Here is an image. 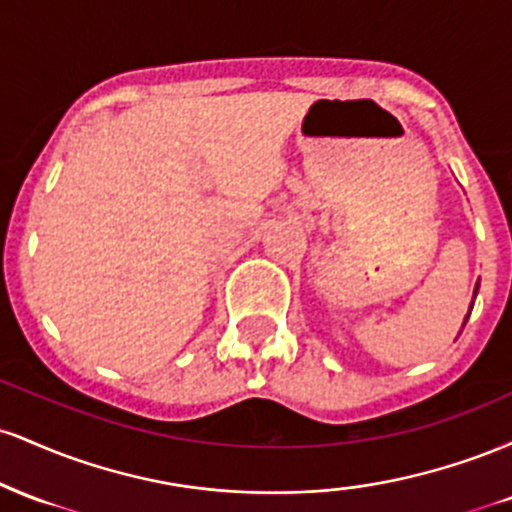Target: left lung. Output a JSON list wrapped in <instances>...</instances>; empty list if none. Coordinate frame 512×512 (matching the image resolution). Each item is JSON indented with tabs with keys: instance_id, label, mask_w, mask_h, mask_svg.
<instances>
[{
	"instance_id": "1",
	"label": "left lung",
	"mask_w": 512,
	"mask_h": 512,
	"mask_svg": "<svg viewBox=\"0 0 512 512\" xmlns=\"http://www.w3.org/2000/svg\"><path fill=\"white\" fill-rule=\"evenodd\" d=\"M477 291H479V284L477 286H474V298H477ZM469 320V315L467 317H464V322H467Z\"/></svg>"
}]
</instances>
